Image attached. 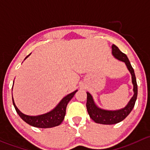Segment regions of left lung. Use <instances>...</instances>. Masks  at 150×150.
<instances>
[{
    "mask_svg": "<svg viewBox=\"0 0 150 150\" xmlns=\"http://www.w3.org/2000/svg\"><path fill=\"white\" fill-rule=\"evenodd\" d=\"M112 53L117 59L124 62L126 66H127L129 71H130L132 76V83L134 84V95L124 108L118 110L112 111L102 110L97 107L96 105L94 103L92 95L89 92H86L87 98H86V106L88 113H89L90 118L94 121L98 123H101V124H115V123H118L123 121V120H124L129 115V114L130 113L132 109L134 108L136 100H137V98L138 88H137V79H136L134 69H133L132 65L129 62V58H127L126 54L122 52L119 50V48L115 45H112Z\"/></svg>",
    "mask_w": 150,
    "mask_h": 150,
    "instance_id": "1",
    "label": "left lung"
}]
</instances>
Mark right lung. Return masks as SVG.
<instances>
[{
    "mask_svg": "<svg viewBox=\"0 0 150 150\" xmlns=\"http://www.w3.org/2000/svg\"><path fill=\"white\" fill-rule=\"evenodd\" d=\"M29 55H27L26 58ZM77 90H76L72 93L68 95L64 98H63L62 100L59 103V104L52 111L47 112V113L43 114V115H38V116H29V115L23 114L17 108L14 102H13V98H12V100H13V104L15 109H16V112L22 118V120H24L28 124L35 126V127L46 129V128H52L54 126H57L62 123V121L64 119L65 115H66V110L68 103L74 96Z\"/></svg>",
    "mask_w": 150,
    "mask_h": 150,
    "instance_id": "obj_1",
    "label": "right lung"
}]
</instances>
